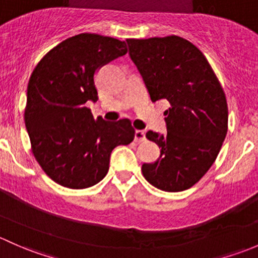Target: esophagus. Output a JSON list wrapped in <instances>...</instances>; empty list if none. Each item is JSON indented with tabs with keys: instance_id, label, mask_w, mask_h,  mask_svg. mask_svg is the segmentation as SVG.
Masks as SVG:
<instances>
[{
	"instance_id": "obj_1",
	"label": "esophagus",
	"mask_w": 258,
	"mask_h": 258,
	"mask_svg": "<svg viewBox=\"0 0 258 258\" xmlns=\"http://www.w3.org/2000/svg\"><path fill=\"white\" fill-rule=\"evenodd\" d=\"M147 139L145 138V133L143 130H135V135H134V140L137 143H142Z\"/></svg>"
}]
</instances>
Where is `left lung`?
Returning a JSON list of instances; mask_svg holds the SVG:
<instances>
[{
  "instance_id": "8db88e82",
  "label": "left lung",
  "mask_w": 258,
  "mask_h": 258,
  "mask_svg": "<svg viewBox=\"0 0 258 258\" xmlns=\"http://www.w3.org/2000/svg\"><path fill=\"white\" fill-rule=\"evenodd\" d=\"M129 55L153 102L166 99V134L149 130L160 148L142 171L153 186L169 192L190 188L211 168L227 134L226 95L200 49L179 36L126 39Z\"/></svg>"
}]
</instances>
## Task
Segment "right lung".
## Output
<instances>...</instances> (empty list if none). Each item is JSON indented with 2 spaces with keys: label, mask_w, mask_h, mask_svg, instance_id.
Masks as SVG:
<instances>
[{
  "label": "right lung",
  "mask_w": 258,
  "mask_h": 258,
  "mask_svg": "<svg viewBox=\"0 0 258 258\" xmlns=\"http://www.w3.org/2000/svg\"><path fill=\"white\" fill-rule=\"evenodd\" d=\"M128 52L125 42L81 33L60 42L32 72L25 123L32 153L57 184L87 188L109 170L113 149L133 142L129 119L93 118L88 100L97 102L95 72Z\"/></svg>",
  "instance_id": "obj_1"
}]
</instances>
